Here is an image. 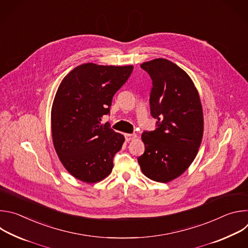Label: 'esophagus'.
I'll return each mask as SVG.
<instances>
[{"mask_svg": "<svg viewBox=\"0 0 248 248\" xmlns=\"http://www.w3.org/2000/svg\"><path fill=\"white\" fill-rule=\"evenodd\" d=\"M136 137L135 134H124V138H125V141L126 142H128V141L134 139Z\"/></svg>", "mask_w": 248, "mask_h": 248, "instance_id": "obj_1", "label": "esophagus"}]
</instances>
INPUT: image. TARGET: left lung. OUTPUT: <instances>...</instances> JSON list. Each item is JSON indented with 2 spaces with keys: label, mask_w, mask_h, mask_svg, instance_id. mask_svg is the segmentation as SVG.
Returning <instances> with one entry per match:
<instances>
[{
  "label": "left lung",
  "mask_w": 248,
  "mask_h": 248,
  "mask_svg": "<svg viewBox=\"0 0 248 248\" xmlns=\"http://www.w3.org/2000/svg\"><path fill=\"white\" fill-rule=\"evenodd\" d=\"M152 79L150 112L156 128L143 131L144 153L137 158L148 179L168 183L193 162L203 136V112L198 92L188 75L166 59L143 62Z\"/></svg>",
  "instance_id": "left-lung-1"
}]
</instances>
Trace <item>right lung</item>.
<instances>
[{
  "instance_id": "obj_1",
  "label": "right lung",
  "mask_w": 248,
  "mask_h": 248,
  "mask_svg": "<svg viewBox=\"0 0 248 248\" xmlns=\"http://www.w3.org/2000/svg\"><path fill=\"white\" fill-rule=\"evenodd\" d=\"M132 69L88 62L74 68L59 86L51 114L53 143L67 171L84 183L109 175L124 142L123 134L101 120L110 115L112 99Z\"/></svg>"
}]
</instances>
